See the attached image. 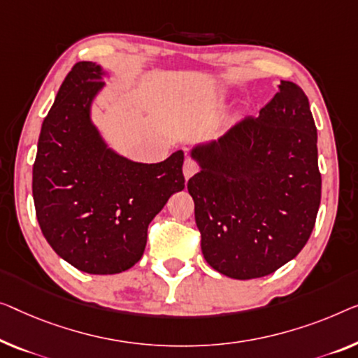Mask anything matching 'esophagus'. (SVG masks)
Returning a JSON list of instances; mask_svg holds the SVG:
<instances>
[{"mask_svg": "<svg viewBox=\"0 0 358 358\" xmlns=\"http://www.w3.org/2000/svg\"><path fill=\"white\" fill-rule=\"evenodd\" d=\"M197 170H199V167H197V164L194 161H191V159H186L185 164H183V175H185V178L189 180L194 173H197Z\"/></svg>", "mask_w": 358, "mask_h": 358, "instance_id": "obj_1", "label": "esophagus"}]
</instances>
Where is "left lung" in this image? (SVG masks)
I'll use <instances>...</instances> for the list:
<instances>
[{"label": "left lung", "instance_id": "8db88e82", "mask_svg": "<svg viewBox=\"0 0 358 358\" xmlns=\"http://www.w3.org/2000/svg\"><path fill=\"white\" fill-rule=\"evenodd\" d=\"M259 117L193 148L188 181L201 249L234 280L273 273L301 252L322 199L317 127L306 93L282 80Z\"/></svg>", "mask_w": 358, "mask_h": 358}]
</instances>
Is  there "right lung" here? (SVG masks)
Returning <instances> with one entry per match:
<instances>
[{"label": "right lung", "instance_id": "right-lung-1", "mask_svg": "<svg viewBox=\"0 0 358 358\" xmlns=\"http://www.w3.org/2000/svg\"><path fill=\"white\" fill-rule=\"evenodd\" d=\"M103 76L98 64L82 61L64 78L43 120L31 181L43 236L59 257L92 275L135 265L149 223L185 188L183 151L141 164L106 145L90 117Z\"/></svg>", "mask_w": 358, "mask_h": 358}]
</instances>
